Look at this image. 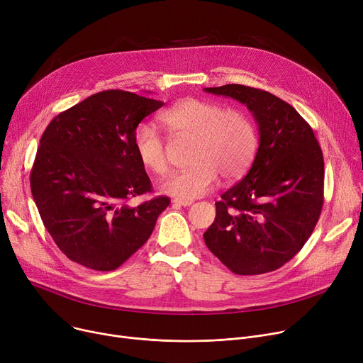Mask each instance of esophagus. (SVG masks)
Listing matches in <instances>:
<instances>
[{"label":"esophagus","mask_w":363,"mask_h":363,"mask_svg":"<svg viewBox=\"0 0 363 363\" xmlns=\"http://www.w3.org/2000/svg\"><path fill=\"white\" fill-rule=\"evenodd\" d=\"M174 204H177V206H184V207H188V206H191L194 201L193 200H182V199H175L174 201H172Z\"/></svg>","instance_id":"34e87169"}]
</instances>
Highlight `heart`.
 Instances as JSON below:
<instances>
[{
  "instance_id": "obj_1",
  "label": "heart",
  "mask_w": 363,
  "mask_h": 363,
  "mask_svg": "<svg viewBox=\"0 0 363 363\" xmlns=\"http://www.w3.org/2000/svg\"><path fill=\"white\" fill-rule=\"evenodd\" d=\"M172 138L193 140L189 166L162 179L160 193L191 200L211 191L222 175L233 181L242 177L255 160L259 138L247 113L225 108L216 101L186 99L160 114ZM133 150L141 164L156 175L167 169L166 145L159 130L141 123L133 132Z\"/></svg>"
}]
</instances>
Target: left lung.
<instances>
[{
  "label": "left lung",
  "mask_w": 363,
  "mask_h": 363,
  "mask_svg": "<svg viewBox=\"0 0 363 363\" xmlns=\"http://www.w3.org/2000/svg\"><path fill=\"white\" fill-rule=\"evenodd\" d=\"M245 104L259 148L242 181L222 194L204 242L238 275L275 271L311 237L323 204V157L312 128L274 94L244 85L204 88Z\"/></svg>",
  "instance_id": "8db88e82"
}]
</instances>
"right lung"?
I'll return each instance as SVG.
<instances>
[{
    "instance_id": "right-lung-1",
    "label": "right lung",
    "mask_w": 363,
    "mask_h": 363,
    "mask_svg": "<svg viewBox=\"0 0 363 363\" xmlns=\"http://www.w3.org/2000/svg\"><path fill=\"white\" fill-rule=\"evenodd\" d=\"M162 101L110 89L55 116L44 130L30 174L38 212L57 247L73 262L113 271L150 238L169 206L151 191L133 150V132Z\"/></svg>"
}]
</instances>
